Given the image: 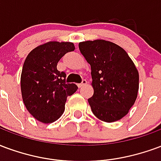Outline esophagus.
<instances>
[{
	"label": "esophagus",
	"instance_id": "esophagus-1",
	"mask_svg": "<svg viewBox=\"0 0 161 161\" xmlns=\"http://www.w3.org/2000/svg\"><path fill=\"white\" fill-rule=\"evenodd\" d=\"M86 83H87V81H86V80L83 79V80H82L81 83H80V84H78V86H79V87H82V86H85V85H86Z\"/></svg>",
	"mask_w": 161,
	"mask_h": 161
}]
</instances>
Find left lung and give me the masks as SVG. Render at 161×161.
I'll list each match as a JSON object with an SVG mask.
<instances>
[{
    "label": "left lung",
    "mask_w": 161,
    "mask_h": 161,
    "mask_svg": "<svg viewBox=\"0 0 161 161\" xmlns=\"http://www.w3.org/2000/svg\"><path fill=\"white\" fill-rule=\"evenodd\" d=\"M80 53L91 65L93 95L88 98L92 113L112 123L127 115L137 98L139 74L127 52L109 41L79 43Z\"/></svg>",
    "instance_id": "1"
}]
</instances>
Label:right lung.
<instances>
[{
    "label": "right lung",
    "instance_id": "right-lung-1",
    "mask_svg": "<svg viewBox=\"0 0 161 161\" xmlns=\"http://www.w3.org/2000/svg\"><path fill=\"white\" fill-rule=\"evenodd\" d=\"M75 49L70 42H49L31 50L25 61L20 79L23 102L39 122L57 120L65 110L67 97L78 89L66 83V73L56 69L60 59Z\"/></svg>",
    "mask_w": 161,
    "mask_h": 161
}]
</instances>
